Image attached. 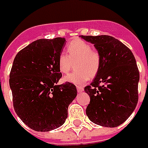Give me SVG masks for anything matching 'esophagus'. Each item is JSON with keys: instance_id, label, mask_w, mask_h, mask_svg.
<instances>
[{"instance_id": "1", "label": "esophagus", "mask_w": 148, "mask_h": 148, "mask_svg": "<svg viewBox=\"0 0 148 148\" xmlns=\"http://www.w3.org/2000/svg\"><path fill=\"white\" fill-rule=\"evenodd\" d=\"M77 91H78L79 93L82 92L83 90H84V88H83L82 86H77Z\"/></svg>"}]
</instances>
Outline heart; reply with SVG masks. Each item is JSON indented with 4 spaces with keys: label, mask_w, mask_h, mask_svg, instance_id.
I'll return each mask as SVG.
<instances>
[{
    "label": "heart",
    "mask_w": 148,
    "mask_h": 148,
    "mask_svg": "<svg viewBox=\"0 0 148 148\" xmlns=\"http://www.w3.org/2000/svg\"><path fill=\"white\" fill-rule=\"evenodd\" d=\"M77 70L63 78L64 82L76 85L86 82L90 77H94L99 71L101 57L90 43L82 39L71 41L66 47V54L61 53L58 57V69L61 73L67 74L73 67Z\"/></svg>",
    "instance_id": "b5f03b06"
}]
</instances>
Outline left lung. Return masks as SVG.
<instances>
[{
  "mask_svg": "<svg viewBox=\"0 0 148 148\" xmlns=\"http://www.w3.org/2000/svg\"><path fill=\"white\" fill-rule=\"evenodd\" d=\"M93 43L101 57L94 81L85 87L90 101L86 107L89 119L100 126L114 128L132 114L138 101L139 71L132 51L109 35L83 36Z\"/></svg>",
  "mask_w": 148,
  "mask_h": 148,
  "instance_id": "left-lung-1",
  "label": "left lung"
}]
</instances>
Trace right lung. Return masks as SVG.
<instances>
[{
  "label": "right lung",
  "instance_id": "obj_1",
  "mask_svg": "<svg viewBox=\"0 0 148 148\" xmlns=\"http://www.w3.org/2000/svg\"><path fill=\"white\" fill-rule=\"evenodd\" d=\"M66 44L64 38H41L20 50L10 73L15 113L26 125L38 132L62 126L68 106L76 98L75 85H58L62 77L58 57Z\"/></svg>",
  "mask_w": 148,
  "mask_h": 148
}]
</instances>
